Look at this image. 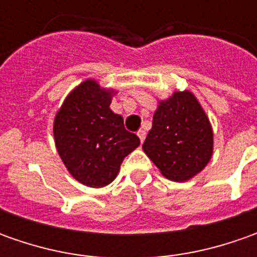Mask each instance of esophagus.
<instances>
[{
    "label": "esophagus",
    "mask_w": 257,
    "mask_h": 257,
    "mask_svg": "<svg viewBox=\"0 0 257 257\" xmlns=\"http://www.w3.org/2000/svg\"><path fill=\"white\" fill-rule=\"evenodd\" d=\"M137 136H139V139H140V142L143 143L144 139H146V130H139V132H137Z\"/></svg>",
    "instance_id": "1"
}]
</instances>
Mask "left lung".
I'll list each match as a JSON object with an SVG mask.
<instances>
[{
  "mask_svg": "<svg viewBox=\"0 0 257 257\" xmlns=\"http://www.w3.org/2000/svg\"><path fill=\"white\" fill-rule=\"evenodd\" d=\"M143 150L164 177L174 182L202 172L212 159L213 130L194 94L176 91L159 101Z\"/></svg>",
  "mask_w": 257,
  "mask_h": 257,
  "instance_id": "obj_1",
  "label": "left lung"
}]
</instances>
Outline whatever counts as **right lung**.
<instances>
[{"mask_svg":"<svg viewBox=\"0 0 257 257\" xmlns=\"http://www.w3.org/2000/svg\"><path fill=\"white\" fill-rule=\"evenodd\" d=\"M113 90L85 80L67 95L54 118V142L75 180L104 187L117 177L124 157L140 139L124 128L123 117L111 111Z\"/></svg>","mask_w":257,"mask_h":257,"instance_id":"add662e5","label":"right lung"}]
</instances>
